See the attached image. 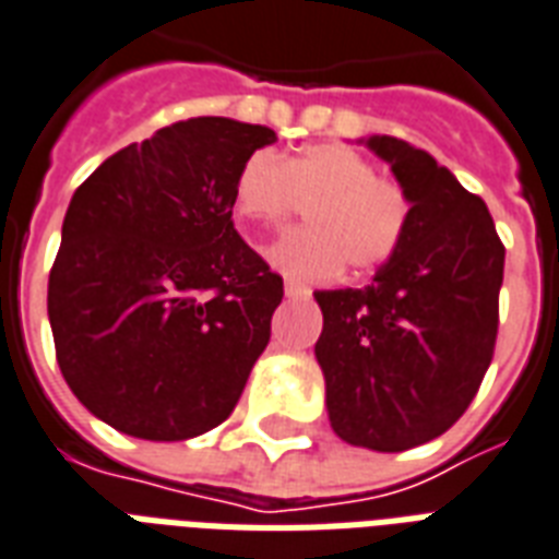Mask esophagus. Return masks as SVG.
Listing matches in <instances>:
<instances>
[{"label": "esophagus", "instance_id": "obj_1", "mask_svg": "<svg viewBox=\"0 0 559 559\" xmlns=\"http://www.w3.org/2000/svg\"><path fill=\"white\" fill-rule=\"evenodd\" d=\"M284 293H287L289 298H296V296H305V293H308V287H305V284H298L296 278H287L284 281Z\"/></svg>", "mask_w": 559, "mask_h": 559}]
</instances>
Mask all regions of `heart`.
Returning <instances> with one entry per match:
<instances>
[{"instance_id": "heart-1", "label": "heart", "mask_w": 559, "mask_h": 559, "mask_svg": "<svg viewBox=\"0 0 559 559\" xmlns=\"http://www.w3.org/2000/svg\"><path fill=\"white\" fill-rule=\"evenodd\" d=\"M305 207L308 228L270 246V261L298 281L334 278L340 266L366 275L390 261L411 223V193L378 176L369 157L319 143L281 160L251 152L234 176V211L249 223L278 228Z\"/></svg>"}]
</instances>
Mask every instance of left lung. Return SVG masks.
<instances>
[{
  "label": "left lung",
  "mask_w": 559,
  "mask_h": 559,
  "mask_svg": "<svg viewBox=\"0 0 559 559\" xmlns=\"http://www.w3.org/2000/svg\"><path fill=\"white\" fill-rule=\"evenodd\" d=\"M411 193V223L372 284L319 289L328 419L340 440L407 451L466 413L492 364L504 242L484 199L428 152L369 138Z\"/></svg>",
  "instance_id": "8db88e82"
}]
</instances>
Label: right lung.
Instances as JSON below:
<instances>
[{
    "instance_id": "1",
    "label": "right lung",
    "mask_w": 559,
    "mask_h": 559,
    "mask_svg": "<svg viewBox=\"0 0 559 559\" xmlns=\"http://www.w3.org/2000/svg\"><path fill=\"white\" fill-rule=\"evenodd\" d=\"M275 131L173 122L75 190L49 272L63 381L140 440H190L231 416L270 343L284 278L234 228V176Z\"/></svg>"
}]
</instances>
